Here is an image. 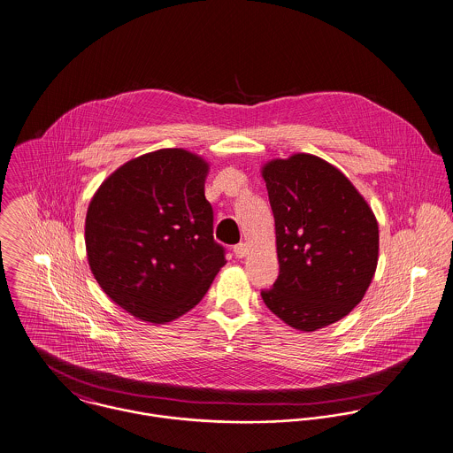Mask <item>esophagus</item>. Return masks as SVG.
Masks as SVG:
<instances>
[{
    "mask_svg": "<svg viewBox=\"0 0 453 453\" xmlns=\"http://www.w3.org/2000/svg\"><path fill=\"white\" fill-rule=\"evenodd\" d=\"M247 252H249V247L244 242H241V244H237V246L234 247V254H235V257H246Z\"/></svg>",
    "mask_w": 453,
    "mask_h": 453,
    "instance_id": "1",
    "label": "esophagus"
}]
</instances>
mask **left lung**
Segmentation results:
<instances>
[{
  "label": "left lung",
  "mask_w": 453,
  "mask_h": 453,
  "mask_svg": "<svg viewBox=\"0 0 453 453\" xmlns=\"http://www.w3.org/2000/svg\"><path fill=\"white\" fill-rule=\"evenodd\" d=\"M275 218L279 279L268 310L303 332L344 319L365 296L379 259V225L355 185L311 154L261 167Z\"/></svg>",
  "instance_id": "obj_1"
}]
</instances>
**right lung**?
Returning <instances> with one entry per match:
<instances>
[{
    "label": "right lung",
    "instance_id": "obj_1",
    "mask_svg": "<svg viewBox=\"0 0 453 453\" xmlns=\"http://www.w3.org/2000/svg\"><path fill=\"white\" fill-rule=\"evenodd\" d=\"M209 165L161 149L118 167L95 192L84 223L93 277L133 317L165 324L190 311L226 263L204 196Z\"/></svg>",
    "mask_w": 453,
    "mask_h": 453
}]
</instances>
